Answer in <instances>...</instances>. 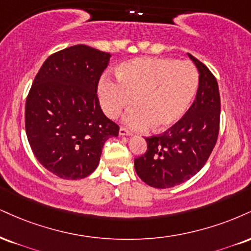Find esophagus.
Wrapping results in <instances>:
<instances>
[{
	"label": "esophagus",
	"mask_w": 251,
	"mask_h": 251,
	"mask_svg": "<svg viewBox=\"0 0 251 251\" xmlns=\"http://www.w3.org/2000/svg\"><path fill=\"white\" fill-rule=\"evenodd\" d=\"M119 134L120 135H132V132L129 129L125 128V127H120L119 129Z\"/></svg>",
	"instance_id": "esophagus-1"
}]
</instances>
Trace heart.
<instances>
[{
    "label": "heart",
    "instance_id": "heart-1",
    "mask_svg": "<svg viewBox=\"0 0 251 251\" xmlns=\"http://www.w3.org/2000/svg\"><path fill=\"white\" fill-rule=\"evenodd\" d=\"M118 80L104 76L98 86L102 111L117 118L134 100L124 122L129 127L165 129L179 122L194 98L199 72L188 60L147 57L118 68Z\"/></svg>",
    "mask_w": 251,
    "mask_h": 251
}]
</instances>
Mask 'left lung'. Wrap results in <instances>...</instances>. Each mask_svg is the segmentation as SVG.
<instances>
[{
    "label": "left lung",
    "mask_w": 251,
    "mask_h": 251,
    "mask_svg": "<svg viewBox=\"0 0 251 251\" xmlns=\"http://www.w3.org/2000/svg\"><path fill=\"white\" fill-rule=\"evenodd\" d=\"M188 56L200 74L194 102L167 131L146 138V153L134 160L138 176L154 188H171L191 179L207 162L219 135L221 101L216 78L203 63Z\"/></svg>",
    "instance_id": "1"
}]
</instances>
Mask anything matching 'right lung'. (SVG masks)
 <instances>
[{
	"instance_id": "1",
	"label": "right lung",
	"mask_w": 251,
	"mask_h": 251,
	"mask_svg": "<svg viewBox=\"0 0 251 251\" xmlns=\"http://www.w3.org/2000/svg\"><path fill=\"white\" fill-rule=\"evenodd\" d=\"M111 55L84 44L48 57L25 101V132L36 159L58 177L96 170L105 141L119 126L102 113L97 89Z\"/></svg>"
}]
</instances>
